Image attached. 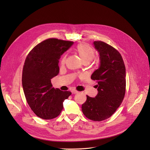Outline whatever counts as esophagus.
Listing matches in <instances>:
<instances>
[{"label":"esophagus","instance_id":"esophagus-1","mask_svg":"<svg viewBox=\"0 0 150 150\" xmlns=\"http://www.w3.org/2000/svg\"><path fill=\"white\" fill-rule=\"evenodd\" d=\"M71 92H72V94H77V93H78V91L76 90V89H72V90L71 91Z\"/></svg>","mask_w":150,"mask_h":150}]
</instances>
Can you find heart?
Instances as JSON below:
<instances>
[{
	"label": "heart",
	"mask_w": 150,
	"mask_h": 150,
	"mask_svg": "<svg viewBox=\"0 0 150 150\" xmlns=\"http://www.w3.org/2000/svg\"><path fill=\"white\" fill-rule=\"evenodd\" d=\"M76 51L84 63L90 62L95 57V51L94 49L87 44L81 43L78 45L76 47ZM66 56L62 57L61 64H64L66 61Z\"/></svg>",
	"instance_id": "heart-1"
}]
</instances>
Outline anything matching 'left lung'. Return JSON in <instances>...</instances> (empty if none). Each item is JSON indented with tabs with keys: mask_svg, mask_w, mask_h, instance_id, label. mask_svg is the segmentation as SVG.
<instances>
[{
	"mask_svg": "<svg viewBox=\"0 0 150 150\" xmlns=\"http://www.w3.org/2000/svg\"><path fill=\"white\" fill-rule=\"evenodd\" d=\"M94 47L100 56V66L91 79L98 83L95 98L86 96L82 111L87 118L94 121L105 120L120 107L126 91V68L120 53L106 42L97 40Z\"/></svg>",
	"mask_w": 150,
	"mask_h": 150,
	"instance_id": "obj_1",
	"label": "left lung"
}]
</instances>
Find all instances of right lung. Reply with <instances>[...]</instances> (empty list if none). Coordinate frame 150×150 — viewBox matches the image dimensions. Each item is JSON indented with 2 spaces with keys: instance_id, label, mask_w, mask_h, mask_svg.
I'll return each mask as SVG.
<instances>
[{
  "instance_id": "right-lung-1",
  "label": "right lung",
  "mask_w": 150,
  "mask_h": 150,
  "mask_svg": "<svg viewBox=\"0 0 150 150\" xmlns=\"http://www.w3.org/2000/svg\"><path fill=\"white\" fill-rule=\"evenodd\" d=\"M73 44L49 38L36 45L25 58L22 87L29 106L40 118L51 120L57 117L62 110L63 101L71 94L69 91L53 88L51 79L59 72L61 56Z\"/></svg>"
}]
</instances>
